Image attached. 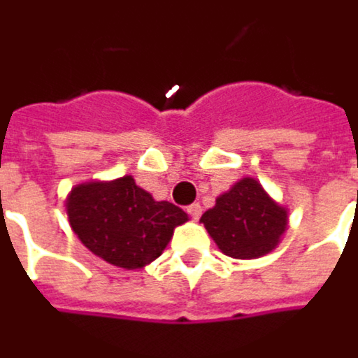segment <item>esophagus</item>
Segmentation results:
<instances>
[{"label":"esophagus","mask_w":358,"mask_h":358,"mask_svg":"<svg viewBox=\"0 0 358 358\" xmlns=\"http://www.w3.org/2000/svg\"><path fill=\"white\" fill-rule=\"evenodd\" d=\"M187 213L192 215L194 219H199L201 217V205L199 203H192L189 207H187Z\"/></svg>","instance_id":"34e87169"}]
</instances>
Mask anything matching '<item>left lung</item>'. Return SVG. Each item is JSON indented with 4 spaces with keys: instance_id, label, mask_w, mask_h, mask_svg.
Wrapping results in <instances>:
<instances>
[{
    "instance_id": "8db88e82",
    "label": "left lung",
    "mask_w": 358,
    "mask_h": 358,
    "mask_svg": "<svg viewBox=\"0 0 358 358\" xmlns=\"http://www.w3.org/2000/svg\"><path fill=\"white\" fill-rule=\"evenodd\" d=\"M199 222L224 256L256 259L273 252L289 229V209L277 203L256 178H240L215 199Z\"/></svg>"
}]
</instances>
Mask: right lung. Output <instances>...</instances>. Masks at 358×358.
Masks as SVG:
<instances>
[{
  "instance_id": "add662e5",
  "label": "right lung",
  "mask_w": 358,
  "mask_h": 358,
  "mask_svg": "<svg viewBox=\"0 0 358 358\" xmlns=\"http://www.w3.org/2000/svg\"><path fill=\"white\" fill-rule=\"evenodd\" d=\"M66 211L77 238L110 266L143 269L169 246L174 229L189 221L171 201H157L134 176L89 180L71 187Z\"/></svg>"
}]
</instances>
